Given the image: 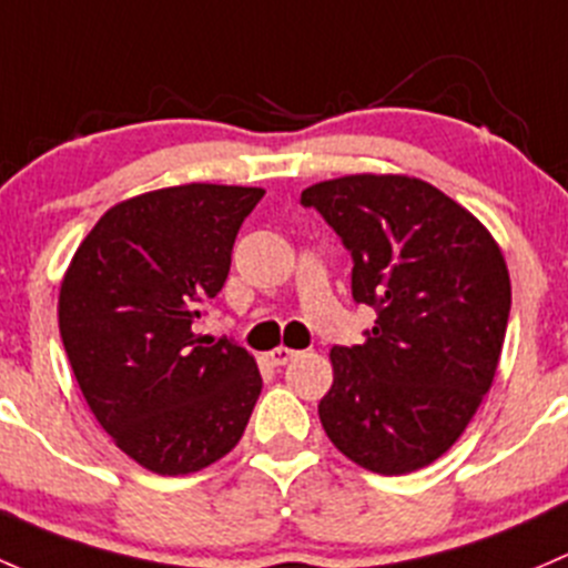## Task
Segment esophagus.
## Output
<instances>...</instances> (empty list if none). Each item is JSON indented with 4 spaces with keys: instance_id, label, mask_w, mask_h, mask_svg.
<instances>
[{
    "instance_id": "esophagus-1",
    "label": "esophagus",
    "mask_w": 568,
    "mask_h": 568,
    "mask_svg": "<svg viewBox=\"0 0 568 568\" xmlns=\"http://www.w3.org/2000/svg\"><path fill=\"white\" fill-rule=\"evenodd\" d=\"M271 364H276V366H284V364H290L292 361V355H295V349H290V347H276V349H271Z\"/></svg>"
}]
</instances>
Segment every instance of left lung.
<instances>
[{"mask_svg": "<svg viewBox=\"0 0 568 568\" xmlns=\"http://www.w3.org/2000/svg\"><path fill=\"white\" fill-rule=\"evenodd\" d=\"M353 254V297L377 312L366 342L333 347L320 420L333 446L379 476L440 459L481 405L506 338L511 282L487 226L407 174L308 185Z\"/></svg>", "mask_w": 568, "mask_h": 568, "instance_id": "1", "label": "left lung"}]
</instances>
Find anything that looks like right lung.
Masks as SVG:
<instances>
[{
	"instance_id": "right-lung-1",
	"label": "right lung",
	"mask_w": 568,
	"mask_h": 568,
	"mask_svg": "<svg viewBox=\"0 0 568 568\" xmlns=\"http://www.w3.org/2000/svg\"><path fill=\"white\" fill-rule=\"evenodd\" d=\"M262 196L189 183L125 199L81 241L60 284V336L87 405L158 476L226 457L260 399L254 355L196 333V320Z\"/></svg>"
}]
</instances>
